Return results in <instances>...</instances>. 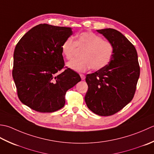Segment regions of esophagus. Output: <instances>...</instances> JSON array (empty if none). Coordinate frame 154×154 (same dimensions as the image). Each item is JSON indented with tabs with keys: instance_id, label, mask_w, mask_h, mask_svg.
<instances>
[{
	"instance_id": "1",
	"label": "esophagus",
	"mask_w": 154,
	"mask_h": 154,
	"mask_svg": "<svg viewBox=\"0 0 154 154\" xmlns=\"http://www.w3.org/2000/svg\"><path fill=\"white\" fill-rule=\"evenodd\" d=\"M80 77H81V79L82 80H84V79H85V78H86V76H84V74H80Z\"/></svg>"
}]
</instances>
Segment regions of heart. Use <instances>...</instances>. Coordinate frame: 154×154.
Returning a JSON list of instances; mask_svg holds the SVG:
<instances>
[{"instance_id": "b5f03b06", "label": "heart", "mask_w": 154, "mask_h": 154, "mask_svg": "<svg viewBox=\"0 0 154 154\" xmlns=\"http://www.w3.org/2000/svg\"><path fill=\"white\" fill-rule=\"evenodd\" d=\"M76 47L84 50L82 58L70 62L68 66L78 72H84L91 68L95 70L104 68L114 54L112 44L92 32L78 34L75 42L72 38L66 39L61 45L62 55L67 60L72 59Z\"/></svg>"}]
</instances>
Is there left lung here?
I'll use <instances>...</instances> for the list:
<instances>
[{
  "label": "left lung",
  "instance_id": "8db88e82",
  "mask_svg": "<svg viewBox=\"0 0 154 154\" xmlns=\"http://www.w3.org/2000/svg\"><path fill=\"white\" fill-rule=\"evenodd\" d=\"M96 31L112 44L114 54L104 68L86 75L88 89L84 99L91 111L108 116L133 99L140 70L136 50L126 37L113 29Z\"/></svg>",
  "mask_w": 154,
  "mask_h": 154
}]
</instances>
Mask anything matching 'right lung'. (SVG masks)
I'll use <instances>...</instances> for the list:
<instances>
[{
    "instance_id": "obj_1",
    "label": "right lung",
    "mask_w": 154,
    "mask_h": 154,
    "mask_svg": "<svg viewBox=\"0 0 154 154\" xmlns=\"http://www.w3.org/2000/svg\"><path fill=\"white\" fill-rule=\"evenodd\" d=\"M72 34V28L40 24L21 38L15 47L12 77L21 102L39 112L64 107L65 94L81 80L64 66L61 45Z\"/></svg>"
}]
</instances>
